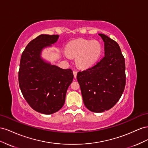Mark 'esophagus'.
<instances>
[{"label":"esophagus","instance_id":"1","mask_svg":"<svg viewBox=\"0 0 148 148\" xmlns=\"http://www.w3.org/2000/svg\"><path fill=\"white\" fill-rule=\"evenodd\" d=\"M77 72L76 71H73V74H74V78H76V77H77Z\"/></svg>","mask_w":148,"mask_h":148}]
</instances>
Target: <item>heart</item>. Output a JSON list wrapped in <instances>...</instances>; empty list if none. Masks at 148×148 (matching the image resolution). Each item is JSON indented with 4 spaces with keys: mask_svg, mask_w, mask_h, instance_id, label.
Returning a JSON list of instances; mask_svg holds the SVG:
<instances>
[{
    "mask_svg": "<svg viewBox=\"0 0 148 148\" xmlns=\"http://www.w3.org/2000/svg\"><path fill=\"white\" fill-rule=\"evenodd\" d=\"M102 45L97 40L79 38L71 41L66 48L67 55L75 58L77 65L87 68L98 61L102 53Z\"/></svg>",
    "mask_w": 148,
    "mask_h": 148,
    "instance_id": "obj_1",
    "label": "heart"
}]
</instances>
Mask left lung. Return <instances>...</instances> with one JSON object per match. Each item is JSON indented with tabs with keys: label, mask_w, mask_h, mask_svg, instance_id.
Segmentation results:
<instances>
[{
	"label": "left lung",
	"mask_w": 148,
	"mask_h": 148,
	"mask_svg": "<svg viewBox=\"0 0 148 148\" xmlns=\"http://www.w3.org/2000/svg\"><path fill=\"white\" fill-rule=\"evenodd\" d=\"M99 35L104 42L105 56L77 75L84 103L95 113L112 108L123 94L126 84L125 58L119 44L104 34Z\"/></svg>",
	"instance_id": "obj_1"
}]
</instances>
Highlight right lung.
Instances as JSON below:
<instances>
[{"label":"right lung","instance_id":"1","mask_svg":"<svg viewBox=\"0 0 148 148\" xmlns=\"http://www.w3.org/2000/svg\"><path fill=\"white\" fill-rule=\"evenodd\" d=\"M59 35L42 34L32 40L22 53L18 82L23 97L35 111L50 115L62 107L74 75L71 69L52 65L41 57L43 49L56 43Z\"/></svg>","mask_w":148,"mask_h":148}]
</instances>
